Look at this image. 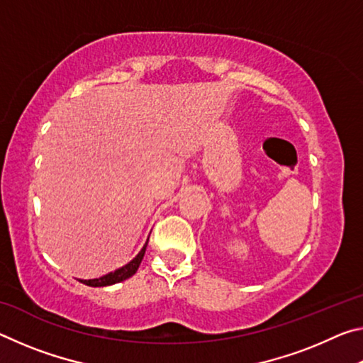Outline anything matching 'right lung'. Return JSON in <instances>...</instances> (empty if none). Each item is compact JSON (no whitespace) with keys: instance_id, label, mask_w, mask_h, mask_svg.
Segmentation results:
<instances>
[{"instance_id":"add662e5","label":"right lung","mask_w":363,"mask_h":363,"mask_svg":"<svg viewBox=\"0 0 363 363\" xmlns=\"http://www.w3.org/2000/svg\"><path fill=\"white\" fill-rule=\"evenodd\" d=\"M147 243H149V240L145 242L143 250L139 251V253L136 255V257H133V259L128 262L126 266L116 269V270H113V272H110V274H106V275H104V277L93 279V280H79V281H82V284H84V285H88V286H108V285L118 284V281H123V280L133 277V275L138 272L140 262H143V257L145 255Z\"/></svg>"}]
</instances>
